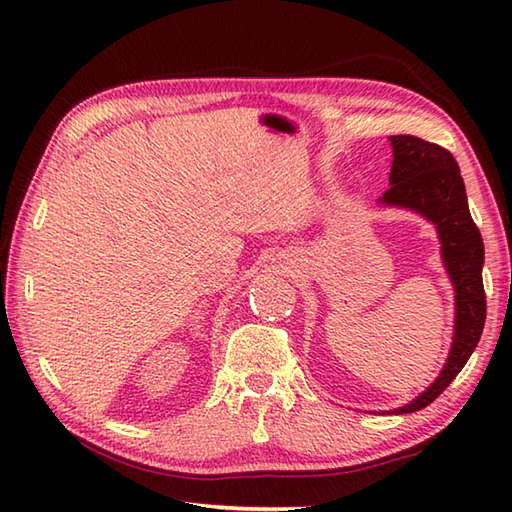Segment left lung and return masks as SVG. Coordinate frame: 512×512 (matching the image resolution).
<instances>
[{
  "label": "left lung",
  "instance_id": "left-lung-1",
  "mask_svg": "<svg viewBox=\"0 0 512 512\" xmlns=\"http://www.w3.org/2000/svg\"><path fill=\"white\" fill-rule=\"evenodd\" d=\"M394 160H391L389 184L378 202L389 209L418 213L436 226L444 270L455 292L453 343L438 378L413 398L387 413H413L431 405L451 380L462 372L473 350L480 343L486 321V295L482 284L484 242L475 226L464 180L451 151L427 140L398 134L389 136Z\"/></svg>",
  "mask_w": 512,
  "mask_h": 512
}]
</instances>
